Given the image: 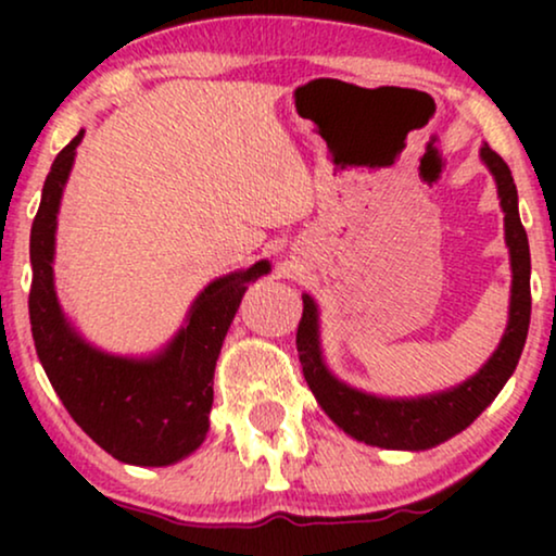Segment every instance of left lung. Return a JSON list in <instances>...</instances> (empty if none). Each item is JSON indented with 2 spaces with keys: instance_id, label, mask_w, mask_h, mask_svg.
Masks as SVG:
<instances>
[{
  "instance_id": "obj_1",
  "label": "left lung",
  "mask_w": 556,
  "mask_h": 556,
  "mask_svg": "<svg viewBox=\"0 0 556 556\" xmlns=\"http://www.w3.org/2000/svg\"><path fill=\"white\" fill-rule=\"evenodd\" d=\"M483 164L489 166L498 187L501 210H504L506 245L511 255V306H508V326L504 339L483 369H478L466 382L453 390L428 394L413 400L375 397L354 387L339 382L324 364L321 344H318V308L311 295H303V316L295 333L303 377L318 400V405L346 435L367 445L387 447V451H428L445 443L447 438L466 430L485 407L504 390L506 379L519 364L521 349L527 344L531 318L529 291V240L519 217V194L504 159L489 143L481 149Z\"/></svg>"
}]
</instances>
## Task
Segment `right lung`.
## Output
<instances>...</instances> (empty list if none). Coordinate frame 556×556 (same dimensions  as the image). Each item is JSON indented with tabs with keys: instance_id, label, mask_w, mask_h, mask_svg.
I'll use <instances>...</instances> for the list:
<instances>
[{
	"instance_id": "obj_1",
	"label": "right lung",
	"mask_w": 556,
	"mask_h": 556,
	"mask_svg": "<svg viewBox=\"0 0 556 556\" xmlns=\"http://www.w3.org/2000/svg\"><path fill=\"white\" fill-rule=\"evenodd\" d=\"M83 131L50 166L29 232V324L52 390L88 438L131 466H169L194 453L210 430L212 377L248 283L270 270L268 261L212 280L189 308L177 337L149 359L113 356L90 346L67 324L55 295L52 257L60 197L71 177Z\"/></svg>"
}]
</instances>
